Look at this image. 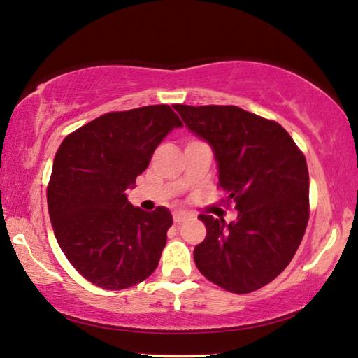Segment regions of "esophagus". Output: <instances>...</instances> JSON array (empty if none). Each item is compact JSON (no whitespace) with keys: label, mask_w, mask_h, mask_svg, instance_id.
<instances>
[{"label":"esophagus","mask_w":358,"mask_h":358,"mask_svg":"<svg viewBox=\"0 0 358 358\" xmlns=\"http://www.w3.org/2000/svg\"><path fill=\"white\" fill-rule=\"evenodd\" d=\"M188 219H189V214H186V213L173 214V222L175 224H181V222H185V220H188Z\"/></svg>","instance_id":"1"}]
</instances>
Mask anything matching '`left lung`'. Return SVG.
I'll use <instances>...</instances> for the list:
<instances>
[{"instance_id":"obj_1","label":"left lung","mask_w":358,"mask_h":358,"mask_svg":"<svg viewBox=\"0 0 358 358\" xmlns=\"http://www.w3.org/2000/svg\"><path fill=\"white\" fill-rule=\"evenodd\" d=\"M185 127L206 141L219 186L234 201V222L201 214L206 238L196 245L199 273L234 294L274 280L299 250L308 224L305 155L279 123L219 105H173Z\"/></svg>"}]
</instances>
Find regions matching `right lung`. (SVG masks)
<instances>
[{
	"label": "right lung",
	"instance_id": "1",
	"mask_svg": "<svg viewBox=\"0 0 358 358\" xmlns=\"http://www.w3.org/2000/svg\"><path fill=\"white\" fill-rule=\"evenodd\" d=\"M181 127L169 105H149L102 115L59 145L47 189L50 220L69 263L97 287L128 289L157 268L172 214L164 206L134 208L127 189Z\"/></svg>",
	"mask_w": 358,
	"mask_h": 358
}]
</instances>
